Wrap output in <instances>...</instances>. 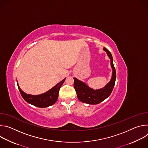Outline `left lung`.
I'll return each instance as SVG.
<instances>
[{"label": "left lung", "mask_w": 148, "mask_h": 148, "mask_svg": "<svg viewBox=\"0 0 148 148\" xmlns=\"http://www.w3.org/2000/svg\"><path fill=\"white\" fill-rule=\"evenodd\" d=\"M103 50L107 53L111 60V66L112 69L111 79L103 88L94 90L89 87L86 83L74 77V87L78 99L82 102L92 105L98 104L107 98L113 90L116 79V71L113 64V58L111 53L106 48L104 47Z\"/></svg>", "instance_id": "obj_1"}]
</instances>
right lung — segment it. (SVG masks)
<instances>
[{"mask_svg":"<svg viewBox=\"0 0 148 148\" xmlns=\"http://www.w3.org/2000/svg\"><path fill=\"white\" fill-rule=\"evenodd\" d=\"M66 78L57 84L55 86L48 91L40 95L27 94L20 89L18 82L17 81L18 90L23 98L28 103L39 108H46L54 104L58 97V92L62 84L64 83Z\"/></svg>","mask_w":148,"mask_h":148,"instance_id":"add662e5","label":"right lung"}]
</instances>
